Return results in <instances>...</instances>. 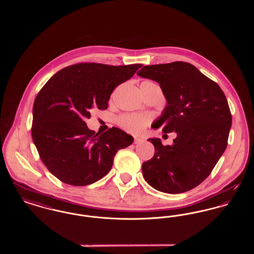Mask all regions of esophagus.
Segmentation results:
<instances>
[{
    "mask_svg": "<svg viewBox=\"0 0 254 254\" xmlns=\"http://www.w3.org/2000/svg\"><path fill=\"white\" fill-rule=\"evenodd\" d=\"M142 142H143V139L138 138V137H135V138H134V144L138 145V144H141Z\"/></svg>",
    "mask_w": 254,
    "mask_h": 254,
    "instance_id": "1",
    "label": "esophagus"
}]
</instances>
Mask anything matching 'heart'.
I'll list each match as a JSON object with an SVG mask.
<instances>
[{
	"instance_id": "heart-1",
	"label": "heart",
	"mask_w": 254,
	"mask_h": 254,
	"mask_svg": "<svg viewBox=\"0 0 254 254\" xmlns=\"http://www.w3.org/2000/svg\"><path fill=\"white\" fill-rule=\"evenodd\" d=\"M151 85H155V84L152 81L146 80L142 82L140 87L151 86ZM149 121H150V118L148 116H139V115H132V114L122 115L117 120L121 127L130 133L142 132Z\"/></svg>"
}]
</instances>
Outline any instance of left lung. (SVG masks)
Listing matches in <instances>:
<instances>
[{"mask_svg": "<svg viewBox=\"0 0 254 254\" xmlns=\"http://www.w3.org/2000/svg\"><path fill=\"white\" fill-rule=\"evenodd\" d=\"M137 75L157 82L167 107L152 128L176 132L173 145L150 138L155 152L142 171L152 188L166 193L189 191L210 174L224 153L231 127L230 107L221 87L185 62L143 66Z\"/></svg>", "mask_w": 254, "mask_h": 254, "instance_id": "obj_1", "label": "left lung"}]
</instances>
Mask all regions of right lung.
I'll return each mask as SVG.
<instances>
[{"label": "right lung", "mask_w": 254, "mask_h": 254, "mask_svg": "<svg viewBox=\"0 0 254 254\" xmlns=\"http://www.w3.org/2000/svg\"><path fill=\"white\" fill-rule=\"evenodd\" d=\"M142 64L80 63L54 74L37 94L31 135L50 173L71 186H87L109 173L117 151L133 137L118 127L90 130L92 109H107L113 89L130 79Z\"/></svg>", "instance_id": "obj_1"}]
</instances>
